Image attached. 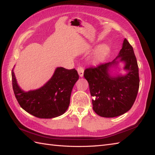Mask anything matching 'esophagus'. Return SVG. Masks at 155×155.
I'll use <instances>...</instances> for the list:
<instances>
[{"instance_id": "obj_1", "label": "esophagus", "mask_w": 155, "mask_h": 155, "mask_svg": "<svg viewBox=\"0 0 155 155\" xmlns=\"http://www.w3.org/2000/svg\"><path fill=\"white\" fill-rule=\"evenodd\" d=\"M77 71L80 77H83V74H84V68L82 67V66H79V67L77 68Z\"/></svg>"}]
</instances>
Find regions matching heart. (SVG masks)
Masks as SVG:
<instances>
[{
  "instance_id": "1",
  "label": "heart",
  "mask_w": 155,
  "mask_h": 155,
  "mask_svg": "<svg viewBox=\"0 0 155 155\" xmlns=\"http://www.w3.org/2000/svg\"><path fill=\"white\" fill-rule=\"evenodd\" d=\"M109 52V48L106 45L101 46L95 52L93 57V61L94 62H100L103 61L106 58Z\"/></svg>"
}]
</instances>
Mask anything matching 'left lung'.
Here are the masks:
<instances>
[{"label":"left lung","instance_id":"8db88e82","mask_svg":"<svg viewBox=\"0 0 155 155\" xmlns=\"http://www.w3.org/2000/svg\"><path fill=\"white\" fill-rule=\"evenodd\" d=\"M120 57L125 62L124 76L113 77L108 72L112 65ZM84 77L89 84L93 108L98 115L110 118L120 116L129 110L135 101L139 88V67L133 48L126 38L118 57L113 62L86 68Z\"/></svg>","mask_w":155,"mask_h":155}]
</instances>
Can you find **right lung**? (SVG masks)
<instances>
[{"instance_id":"right-lung-1","label":"right lung","mask_w":155,"mask_h":155,"mask_svg":"<svg viewBox=\"0 0 155 155\" xmlns=\"http://www.w3.org/2000/svg\"><path fill=\"white\" fill-rule=\"evenodd\" d=\"M79 78L75 68L58 67L52 78L37 90L25 92L16 82L12 70V88L15 97L23 109L41 118H52L65 113L70 104L71 92Z\"/></svg>"}]
</instances>
